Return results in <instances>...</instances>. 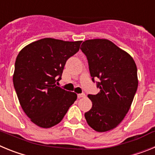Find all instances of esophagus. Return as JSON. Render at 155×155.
I'll return each instance as SVG.
<instances>
[{"label": "esophagus", "instance_id": "1", "mask_svg": "<svg viewBox=\"0 0 155 155\" xmlns=\"http://www.w3.org/2000/svg\"><path fill=\"white\" fill-rule=\"evenodd\" d=\"M84 97H85V94H84V93H81V94H78V98H84Z\"/></svg>", "mask_w": 155, "mask_h": 155}]
</instances>
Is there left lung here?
Masks as SVG:
<instances>
[{"label":"left lung","instance_id":"obj_1","mask_svg":"<svg viewBox=\"0 0 155 155\" xmlns=\"http://www.w3.org/2000/svg\"><path fill=\"white\" fill-rule=\"evenodd\" d=\"M81 50L87 57L91 79H99L97 94H88L92 107L84 113L87 124L95 131L105 132L124 120L136 94L137 69L129 53L105 39H88Z\"/></svg>","mask_w":155,"mask_h":155}]
</instances>
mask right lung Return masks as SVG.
I'll list each match as a JSON object with an SVG mask.
<instances>
[{"mask_svg": "<svg viewBox=\"0 0 155 155\" xmlns=\"http://www.w3.org/2000/svg\"><path fill=\"white\" fill-rule=\"evenodd\" d=\"M82 41L69 42L45 38L25 46L15 61L14 87L19 103L31 121L50 128L63 120L76 101L77 94L56 84L68 59Z\"/></svg>", "mask_w": 155, "mask_h": 155, "instance_id": "right-lung-1", "label": "right lung"}]
</instances>
